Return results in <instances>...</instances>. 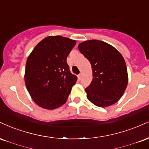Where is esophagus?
Listing matches in <instances>:
<instances>
[{
	"label": "esophagus",
	"instance_id": "esophagus-1",
	"mask_svg": "<svg viewBox=\"0 0 149 149\" xmlns=\"http://www.w3.org/2000/svg\"><path fill=\"white\" fill-rule=\"evenodd\" d=\"M81 78H82V73H80V74L78 75V78L80 80L81 79Z\"/></svg>",
	"mask_w": 149,
	"mask_h": 149
}]
</instances>
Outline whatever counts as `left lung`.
<instances>
[{"mask_svg":"<svg viewBox=\"0 0 149 149\" xmlns=\"http://www.w3.org/2000/svg\"><path fill=\"white\" fill-rule=\"evenodd\" d=\"M78 49L92 65L93 79L85 88L88 100L99 107L116 103L128 83L127 66L122 54L112 45L98 40L81 42Z\"/></svg>","mask_w":149,"mask_h":149,"instance_id":"1","label":"left lung"}]
</instances>
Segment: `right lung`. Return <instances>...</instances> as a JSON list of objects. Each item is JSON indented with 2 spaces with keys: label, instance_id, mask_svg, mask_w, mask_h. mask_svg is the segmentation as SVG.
<instances>
[{
  "label": "right lung",
  "instance_id": "obj_1",
  "mask_svg": "<svg viewBox=\"0 0 149 149\" xmlns=\"http://www.w3.org/2000/svg\"><path fill=\"white\" fill-rule=\"evenodd\" d=\"M76 44L75 40L60 36L46 37L28 57L25 84L39 107L52 110L67 101L77 76L71 73L66 59Z\"/></svg>",
  "mask_w": 149,
  "mask_h": 149
}]
</instances>
